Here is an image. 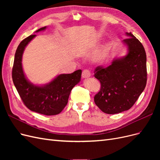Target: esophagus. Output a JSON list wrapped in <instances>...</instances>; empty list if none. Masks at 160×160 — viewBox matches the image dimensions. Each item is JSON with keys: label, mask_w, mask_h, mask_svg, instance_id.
<instances>
[{"label": "esophagus", "mask_w": 160, "mask_h": 160, "mask_svg": "<svg viewBox=\"0 0 160 160\" xmlns=\"http://www.w3.org/2000/svg\"><path fill=\"white\" fill-rule=\"evenodd\" d=\"M91 76V72L88 69H85L82 72V77L83 78H88Z\"/></svg>", "instance_id": "esophagus-1"}]
</instances>
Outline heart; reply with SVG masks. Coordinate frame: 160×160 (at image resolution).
<instances>
[{
	"mask_svg": "<svg viewBox=\"0 0 160 160\" xmlns=\"http://www.w3.org/2000/svg\"><path fill=\"white\" fill-rule=\"evenodd\" d=\"M104 59V52L102 50H100L98 52H96L95 55V60L96 61L101 62Z\"/></svg>",
	"mask_w": 160,
	"mask_h": 160,
	"instance_id": "obj_1",
	"label": "heart"
}]
</instances>
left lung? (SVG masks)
I'll list each match as a JSON object with an SVG mask.
<instances>
[{
    "mask_svg": "<svg viewBox=\"0 0 160 160\" xmlns=\"http://www.w3.org/2000/svg\"><path fill=\"white\" fill-rule=\"evenodd\" d=\"M126 44L128 54L114 60L107 67H97L94 76L101 83V89L94 97L96 105L108 114L129 109L139 98L147 83L146 53L144 47L132 32Z\"/></svg>",
    "mask_w": 160,
    "mask_h": 160,
    "instance_id": "8db88e82",
    "label": "left lung"
}]
</instances>
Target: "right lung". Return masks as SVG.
<instances>
[{
	"label": "right lung",
	"instance_id": "add662e5",
	"mask_svg": "<svg viewBox=\"0 0 160 160\" xmlns=\"http://www.w3.org/2000/svg\"><path fill=\"white\" fill-rule=\"evenodd\" d=\"M45 28L46 27H42L36 32ZM35 36H28L18 46L12 71V81L23 103L28 109L45 115H57L65 108L72 89L80 81L81 70H77L71 74H61L44 86L30 83L24 74L22 57L25 47Z\"/></svg>",
	"mask_w": 160,
	"mask_h": 160
}]
</instances>
